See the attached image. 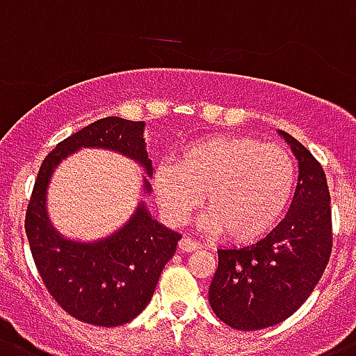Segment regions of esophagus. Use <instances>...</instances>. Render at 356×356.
Returning a JSON list of instances; mask_svg holds the SVG:
<instances>
[{
  "label": "esophagus",
  "mask_w": 356,
  "mask_h": 356,
  "mask_svg": "<svg viewBox=\"0 0 356 356\" xmlns=\"http://www.w3.org/2000/svg\"><path fill=\"white\" fill-rule=\"evenodd\" d=\"M197 248H199V244H197L195 241H192L190 237H183L179 241V250H181V252H195Z\"/></svg>",
  "instance_id": "obj_1"
}]
</instances>
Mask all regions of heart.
<instances>
[{
  "label": "heart",
  "instance_id": "b5f03b06",
  "mask_svg": "<svg viewBox=\"0 0 356 356\" xmlns=\"http://www.w3.org/2000/svg\"><path fill=\"white\" fill-rule=\"evenodd\" d=\"M297 172L284 148L250 136H208L190 143L177 164H161L154 193L172 224L186 222L197 206L201 228L252 243L277 226L293 197Z\"/></svg>",
  "mask_w": 356,
  "mask_h": 356
}]
</instances>
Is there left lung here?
Instances as JSON below:
<instances>
[{
  "instance_id": "8db88e82",
  "label": "left lung",
  "mask_w": 356,
  "mask_h": 356,
  "mask_svg": "<svg viewBox=\"0 0 356 356\" xmlns=\"http://www.w3.org/2000/svg\"><path fill=\"white\" fill-rule=\"evenodd\" d=\"M298 161V183L288 213L259 243L217 250L219 266L208 291L213 313L241 331L279 324L302 306L330 262L331 197L321 163L279 130Z\"/></svg>"
}]
</instances>
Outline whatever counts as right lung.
Segmentation results:
<instances>
[{"instance_id": "add662e5", "label": "right lung", "mask_w": 356, "mask_h": 356, "mask_svg": "<svg viewBox=\"0 0 356 356\" xmlns=\"http://www.w3.org/2000/svg\"><path fill=\"white\" fill-rule=\"evenodd\" d=\"M143 134L145 122L121 118H103L72 134L44 157L26 208V238L43 284L68 315L86 324L113 327L136 318L154 297L181 235L155 220L141 201L128 222L108 237L72 241L50 222L47 188L61 161L81 148L118 152L152 177ZM143 183V192L150 193L146 177Z\"/></svg>"}]
</instances>
